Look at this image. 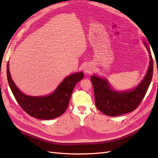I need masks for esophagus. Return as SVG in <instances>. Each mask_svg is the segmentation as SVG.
I'll list each match as a JSON object with an SVG mask.
<instances>
[{"mask_svg": "<svg viewBox=\"0 0 158 158\" xmlns=\"http://www.w3.org/2000/svg\"><path fill=\"white\" fill-rule=\"evenodd\" d=\"M84 71H85V73H87V74H90V73H92V71H93V68H92V66H90V65H89V64L86 65V66H85V69H84Z\"/></svg>", "mask_w": 158, "mask_h": 158, "instance_id": "34e87169", "label": "esophagus"}]
</instances>
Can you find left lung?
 I'll use <instances>...</instances> for the list:
<instances>
[{
    "label": "left lung",
    "mask_w": 158,
    "mask_h": 158,
    "mask_svg": "<svg viewBox=\"0 0 158 158\" xmlns=\"http://www.w3.org/2000/svg\"><path fill=\"white\" fill-rule=\"evenodd\" d=\"M144 43L150 55V66L144 78L135 89L130 92H118L111 89L106 79L95 75L91 76L95 106L106 115L115 117L133 111L144 99L150 84L154 69L150 47L146 42Z\"/></svg>",
    "instance_id": "1"
}]
</instances>
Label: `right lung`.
<instances>
[{
  "mask_svg": "<svg viewBox=\"0 0 158 158\" xmlns=\"http://www.w3.org/2000/svg\"><path fill=\"white\" fill-rule=\"evenodd\" d=\"M7 64L8 84L14 98L22 109L29 115L43 120L59 117L67 109L76 84L84 77L83 73H75L66 77L55 92L45 97H31L22 94L12 80Z\"/></svg>",
  "mask_w": 158,
  "mask_h": 158,
  "instance_id": "obj_1",
  "label": "right lung"
}]
</instances>
